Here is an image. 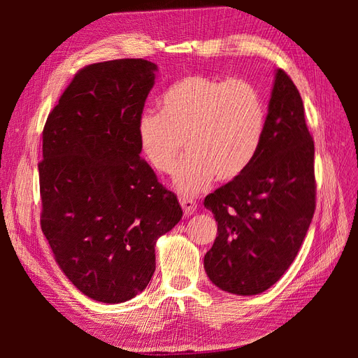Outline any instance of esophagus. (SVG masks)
Returning a JSON list of instances; mask_svg holds the SVG:
<instances>
[{
    "instance_id": "1",
    "label": "esophagus",
    "mask_w": 358,
    "mask_h": 358,
    "mask_svg": "<svg viewBox=\"0 0 358 358\" xmlns=\"http://www.w3.org/2000/svg\"><path fill=\"white\" fill-rule=\"evenodd\" d=\"M179 201H180V206H182V209H183V213H185V216H189V215H192L194 212L197 210V203L194 201L192 199L180 197Z\"/></svg>"
}]
</instances>
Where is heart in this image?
<instances>
[{"instance_id": "obj_1", "label": "heart", "mask_w": 358, "mask_h": 358, "mask_svg": "<svg viewBox=\"0 0 358 358\" xmlns=\"http://www.w3.org/2000/svg\"><path fill=\"white\" fill-rule=\"evenodd\" d=\"M161 113L138 119V140L155 170L171 173L183 194L208 188L213 178L234 180L248 170L262 145L266 107L255 86L243 79L189 74L173 82L159 99Z\"/></svg>"}]
</instances>
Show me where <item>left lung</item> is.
<instances>
[{"label": "left lung", "mask_w": 358, "mask_h": 358, "mask_svg": "<svg viewBox=\"0 0 358 358\" xmlns=\"http://www.w3.org/2000/svg\"><path fill=\"white\" fill-rule=\"evenodd\" d=\"M313 154L299 90L279 69L251 166L204 199L218 222V236L204 255L212 284L255 296L287 272L315 212Z\"/></svg>", "instance_id": "obj_1"}]
</instances>
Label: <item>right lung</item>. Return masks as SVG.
I'll use <instances>...</instances> for the list:
<instances>
[{
  "instance_id": "obj_1",
  "label": "right lung",
  "mask_w": 358,
  "mask_h": 358,
  "mask_svg": "<svg viewBox=\"0 0 358 358\" xmlns=\"http://www.w3.org/2000/svg\"><path fill=\"white\" fill-rule=\"evenodd\" d=\"M155 71L142 58L86 66L43 129L41 230L64 275L96 301L142 292L158 237L182 218L175 194L140 158L137 127Z\"/></svg>"
}]
</instances>
